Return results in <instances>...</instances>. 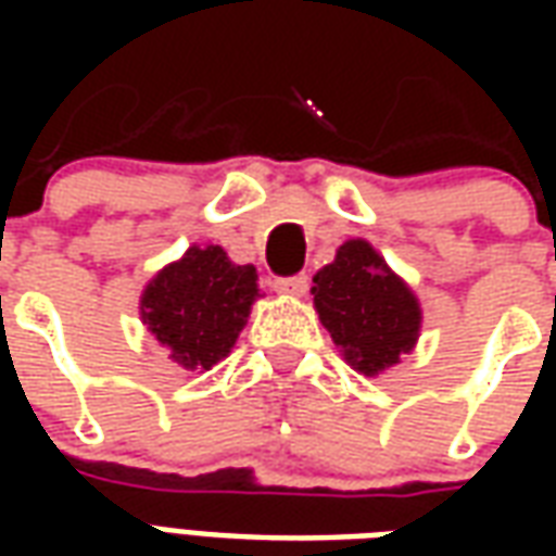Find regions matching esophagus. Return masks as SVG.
<instances>
[{"instance_id":"esophagus-1","label":"esophagus","mask_w":556,"mask_h":556,"mask_svg":"<svg viewBox=\"0 0 556 556\" xmlns=\"http://www.w3.org/2000/svg\"><path fill=\"white\" fill-rule=\"evenodd\" d=\"M274 289H277L279 294H289V298H303V294H306V289H309V282H306V277H303V274H294V277L274 279Z\"/></svg>"}]
</instances>
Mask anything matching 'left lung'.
Listing matches in <instances>:
<instances>
[{
    "label": "left lung",
    "mask_w": 556,
    "mask_h": 556,
    "mask_svg": "<svg viewBox=\"0 0 556 556\" xmlns=\"http://www.w3.org/2000/svg\"><path fill=\"white\" fill-rule=\"evenodd\" d=\"M313 282L318 318L357 372H384L414 349L417 298L366 241L342 243Z\"/></svg>",
    "instance_id": "1"
}]
</instances>
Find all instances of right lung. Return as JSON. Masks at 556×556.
Instances as JSON below:
<instances>
[{
	"label": "right lung",
	"instance_id": "right-lung-1",
	"mask_svg": "<svg viewBox=\"0 0 556 556\" xmlns=\"http://www.w3.org/2000/svg\"><path fill=\"white\" fill-rule=\"evenodd\" d=\"M258 294L253 265H231L219 247H193L163 267L142 294L148 330L184 369H211L235 345Z\"/></svg>",
	"mask_w": 556,
	"mask_h": 556
}]
</instances>
